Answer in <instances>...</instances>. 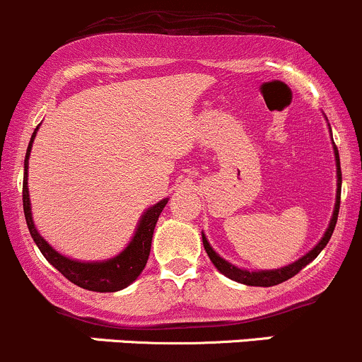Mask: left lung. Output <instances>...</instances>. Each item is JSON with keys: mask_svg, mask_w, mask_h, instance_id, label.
<instances>
[{"mask_svg": "<svg viewBox=\"0 0 362 362\" xmlns=\"http://www.w3.org/2000/svg\"><path fill=\"white\" fill-rule=\"evenodd\" d=\"M334 146V158H337V177H338V182H337V204H334V211H333V218H331L329 221V226H327L326 233H324V237L320 238V242L317 245H315L312 251H308L307 255L303 256V258L296 259V262L288 264V267H282V268H275V270H259V272H249V270H244V268H238L235 264L228 263L226 259H223L221 256L218 255V252L214 251V249L211 247V244L207 242L206 235L202 233V242H204V247H206V252L207 256L211 258V262L214 263V267L218 268L219 272H221L223 275H226L228 279H232V281L235 282H240V284H245V286H262V288H270V286H277L281 284V282L288 281V279L294 277V275L298 274V272L301 270V268L307 267L308 263L314 262L315 258L319 256V252L322 251L324 247H326V244L329 242L331 235H333V230L334 226H337V219H338V211H340V195H341V169H340V155H338V148L337 144H333Z\"/></svg>", "mask_w": 362, "mask_h": 362, "instance_id": "8db88e82", "label": "left lung"}]
</instances>
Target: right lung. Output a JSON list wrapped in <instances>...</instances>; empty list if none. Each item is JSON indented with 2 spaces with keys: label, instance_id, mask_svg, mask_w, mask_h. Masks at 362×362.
Segmentation results:
<instances>
[{
  "label": "right lung",
  "instance_id": "1",
  "mask_svg": "<svg viewBox=\"0 0 362 362\" xmlns=\"http://www.w3.org/2000/svg\"><path fill=\"white\" fill-rule=\"evenodd\" d=\"M36 130L33 132L31 141H29L28 151H25L24 160V182H22V204H24V216L25 223H28L29 233H31L33 240L36 242L38 249L42 255L47 258V262L54 264L62 275L73 284L80 286V288L88 289V291H99V293H115L120 289L127 288L132 284L141 272L144 270L150 256L151 249V238H153L155 225L158 221L160 212L163 211L165 204L169 199L160 200L153 207L146 209L139 219L136 233H134L132 240L129 245L115 258L106 259V262H76V259H69L66 256L59 255L45 238L40 235L36 230L35 221H33V212H31V202H29V192H28V169H29V155H31L33 141L36 137Z\"/></svg>",
  "mask_w": 362,
  "mask_h": 362
}]
</instances>
